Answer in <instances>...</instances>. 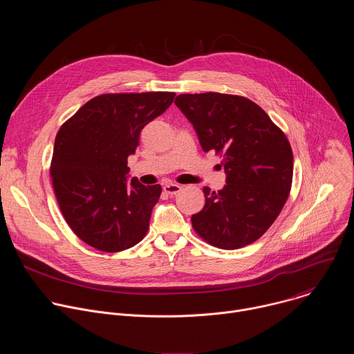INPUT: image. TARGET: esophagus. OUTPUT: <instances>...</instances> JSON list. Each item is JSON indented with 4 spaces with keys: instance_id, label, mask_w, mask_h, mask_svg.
<instances>
[{
    "instance_id": "34e87169",
    "label": "esophagus",
    "mask_w": 354,
    "mask_h": 354,
    "mask_svg": "<svg viewBox=\"0 0 354 354\" xmlns=\"http://www.w3.org/2000/svg\"><path fill=\"white\" fill-rule=\"evenodd\" d=\"M180 190H182V186L178 185V183H167V185H164V192L168 193V194H171V196L176 194V193L180 192Z\"/></svg>"
}]
</instances>
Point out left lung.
Segmentation results:
<instances>
[{
  "label": "left lung",
  "mask_w": 354,
  "mask_h": 354,
  "mask_svg": "<svg viewBox=\"0 0 354 354\" xmlns=\"http://www.w3.org/2000/svg\"><path fill=\"white\" fill-rule=\"evenodd\" d=\"M175 105L205 153L223 156L227 175L224 189H203L206 205L192 216L194 231L221 249L255 242L274 223L291 189L292 151L286 134L243 96L182 93Z\"/></svg>",
  "instance_id": "8db88e82"
}]
</instances>
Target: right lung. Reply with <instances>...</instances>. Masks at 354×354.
I'll list each match as a JSON object with an SVG mask.
<instances>
[{
  "mask_svg": "<svg viewBox=\"0 0 354 354\" xmlns=\"http://www.w3.org/2000/svg\"><path fill=\"white\" fill-rule=\"evenodd\" d=\"M174 97V92L104 93L60 127L50 176L67 224L89 246L120 252L145 236L162 187L129 182L127 158L144 126Z\"/></svg>",
  "mask_w": 354,
  "mask_h": 354,
  "instance_id": "right-lung-1",
  "label": "right lung"
}]
</instances>
